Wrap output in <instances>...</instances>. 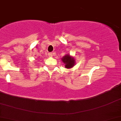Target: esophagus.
I'll list each match as a JSON object with an SVG mask.
<instances>
[{"instance_id":"obj_1","label":"esophagus","mask_w":121,"mask_h":121,"mask_svg":"<svg viewBox=\"0 0 121 121\" xmlns=\"http://www.w3.org/2000/svg\"><path fill=\"white\" fill-rule=\"evenodd\" d=\"M53 55V54L52 53H48V56H50V57H52Z\"/></svg>"}]
</instances>
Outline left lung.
I'll return each instance as SVG.
<instances>
[{
  "instance_id": "8db88e82",
  "label": "left lung",
  "mask_w": 121,
  "mask_h": 121,
  "mask_svg": "<svg viewBox=\"0 0 121 121\" xmlns=\"http://www.w3.org/2000/svg\"><path fill=\"white\" fill-rule=\"evenodd\" d=\"M63 62L65 64L66 68H73L75 65V59L73 57H71L69 55H66L62 58Z\"/></svg>"
}]
</instances>
